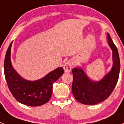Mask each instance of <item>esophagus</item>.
<instances>
[{"label":"esophagus","instance_id":"34e87169","mask_svg":"<svg viewBox=\"0 0 124 124\" xmlns=\"http://www.w3.org/2000/svg\"><path fill=\"white\" fill-rule=\"evenodd\" d=\"M72 64L73 62L72 61L69 60V61H67V62L65 64H64L63 65V68L64 70V71L66 73H70L71 70V68H72Z\"/></svg>","mask_w":124,"mask_h":124}]
</instances>
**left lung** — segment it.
I'll list each match as a JSON object with an SVG mask.
<instances>
[{
    "mask_svg": "<svg viewBox=\"0 0 124 124\" xmlns=\"http://www.w3.org/2000/svg\"><path fill=\"white\" fill-rule=\"evenodd\" d=\"M108 40L112 51L113 66L111 70L99 81L90 79L80 67L73 69L72 93L76 100L86 105H94L108 99L118 82L120 71L118 51L108 33Z\"/></svg>",
    "mask_w": 124,
    "mask_h": 124,
    "instance_id": "1",
    "label": "left lung"
}]
</instances>
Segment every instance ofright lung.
<instances>
[{
  "mask_svg": "<svg viewBox=\"0 0 124 124\" xmlns=\"http://www.w3.org/2000/svg\"><path fill=\"white\" fill-rule=\"evenodd\" d=\"M12 42L8 48L4 62L5 76L10 91L18 101L25 105L39 106L45 104L51 97L53 84L63 74V69L58 67L36 81L25 79L12 66Z\"/></svg>",
  "mask_w": 124,
  "mask_h": 124,
  "instance_id": "1",
  "label": "right lung"
}]
</instances>
